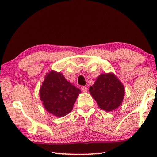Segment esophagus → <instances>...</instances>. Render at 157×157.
Segmentation results:
<instances>
[{"instance_id": "34e87169", "label": "esophagus", "mask_w": 157, "mask_h": 157, "mask_svg": "<svg viewBox=\"0 0 157 157\" xmlns=\"http://www.w3.org/2000/svg\"><path fill=\"white\" fill-rule=\"evenodd\" d=\"M81 91L83 92H86L87 91V87L86 86H81Z\"/></svg>"}]
</instances>
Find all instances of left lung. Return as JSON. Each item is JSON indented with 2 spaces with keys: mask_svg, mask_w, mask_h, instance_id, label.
I'll return each instance as SVG.
<instances>
[{
  "mask_svg": "<svg viewBox=\"0 0 157 157\" xmlns=\"http://www.w3.org/2000/svg\"><path fill=\"white\" fill-rule=\"evenodd\" d=\"M89 91L98 107L106 111L117 109L122 104L125 94L123 84L112 73L98 76Z\"/></svg>",
  "mask_w": 157,
  "mask_h": 157,
  "instance_id": "8db88e82",
  "label": "left lung"
}]
</instances>
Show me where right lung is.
Returning a JSON list of instances; mask_svg holds the SVG:
<instances>
[{
    "label": "right lung",
    "instance_id": "1",
    "mask_svg": "<svg viewBox=\"0 0 157 157\" xmlns=\"http://www.w3.org/2000/svg\"><path fill=\"white\" fill-rule=\"evenodd\" d=\"M81 90L68 82L61 73L51 71L40 89V98L47 111L56 117H64L72 111Z\"/></svg>",
    "mask_w": 157,
    "mask_h": 157
}]
</instances>
